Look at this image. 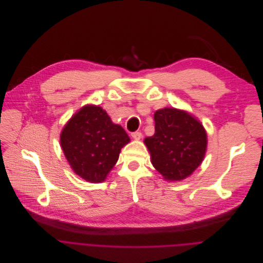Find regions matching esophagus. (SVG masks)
<instances>
[{
  "mask_svg": "<svg viewBox=\"0 0 263 263\" xmlns=\"http://www.w3.org/2000/svg\"><path fill=\"white\" fill-rule=\"evenodd\" d=\"M142 133L140 132H135V133H132V137L135 139V140H140L142 138Z\"/></svg>",
  "mask_w": 263,
  "mask_h": 263,
  "instance_id": "esophagus-1",
  "label": "esophagus"
}]
</instances>
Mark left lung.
<instances>
[{
  "label": "left lung",
  "instance_id": "1",
  "mask_svg": "<svg viewBox=\"0 0 263 263\" xmlns=\"http://www.w3.org/2000/svg\"><path fill=\"white\" fill-rule=\"evenodd\" d=\"M155 133L144 140L153 167L167 180H181L202 163L207 146L206 132L185 111L165 108L154 113Z\"/></svg>",
  "mask_w": 263,
  "mask_h": 263
}]
</instances>
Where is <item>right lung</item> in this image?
Masks as SVG:
<instances>
[{"label": "right lung", "instance_id": "obj_1", "mask_svg": "<svg viewBox=\"0 0 263 263\" xmlns=\"http://www.w3.org/2000/svg\"><path fill=\"white\" fill-rule=\"evenodd\" d=\"M130 141L102 108L83 107L63 127L60 142L74 173L89 182H102L119 159L121 148Z\"/></svg>", "mask_w": 263, "mask_h": 263}]
</instances>
